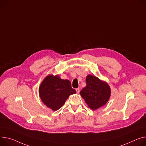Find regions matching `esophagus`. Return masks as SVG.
Masks as SVG:
<instances>
[{"label":"esophagus","mask_w":146,"mask_h":146,"mask_svg":"<svg viewBox=\"0 0 146 146\" xmlns=\"http://www.w3.org/2000/svg\"><path fill=\"white\" fill-rule=\"evenodd\" d=\"M76 92H77V93H79V92H80V88H76Z\"/></svg>","instance_id":"34e87169"}]
</instances>
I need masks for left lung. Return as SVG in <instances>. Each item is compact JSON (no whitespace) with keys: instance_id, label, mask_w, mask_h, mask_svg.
Instances as JSON below:
<instances>
[{"instance_id":"1","label":"left lung","mask_w":146,"mask_h":146,"mask_svg":"<svg viewBox=\"0 0 146 146\" xmlns=\"http://www.w3.org/2000/svg\"><path fill=\"white\" fill-rule=\"evenodd\" d=\"M86 82L87 86L81 90L80 94L91 109L97 110L109 100L110 87L107 83L92 75L87 76Z\"/></svg>"}]
</instances>
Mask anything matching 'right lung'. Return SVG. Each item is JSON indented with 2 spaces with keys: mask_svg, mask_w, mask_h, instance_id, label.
<instances>
[{
  "mask_svg": "<svg viewBox=\"0 0 146 146\" xmlns=\"http://www.w3.org/2000/svg\"><path fill=\"white\" fill-rule=\"evenodd\" d=\"M76 93L68 80H63L58 76L49 75L39 88V96L46 107L53 111L60 108L70 95Z\"/></svg>",
  "mask_w": 146,
  "mask_h": 146,
  "instance_id": "obj_1",
  "label": "right lung"
}]
</instances>
